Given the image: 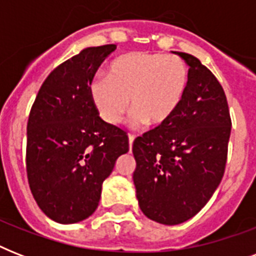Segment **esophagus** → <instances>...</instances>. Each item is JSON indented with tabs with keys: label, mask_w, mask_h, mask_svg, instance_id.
Here are the masks:
<instances>
[{
	"label": "esophagus",
	"mask_w": 256,
	"mask_h": 256,
	"mask_svg": "<svg viewBox=\"0 0 256 256\" xmlns=\"http://www.w3.org/2000/svg\"><path fill=\"white\" fill-rule=\"evenodd\" d=\"M132 142H134V136H128V148H132Z\"/></svg>",
	"instance_id": "esophagus-1"
}]
</instances>
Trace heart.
Here are the masks:
<instances>
[{
    "label": "heart",
    "instance_id": "heart-1",
    "mask_svg": "<svg viewBox=\"0 0 256 256\" xmlns=\"http://www.w3.org/2000/svg\"><path fill=\"white\" fill-rule=\"evenodd\" d=\"M188 86V69L180 58L148 52L124 54L112 62L108 76L100 74L88 86L100 120L116 126L130 106L136 126H162L182 104Z\"/></svg>",
    "mask_w": 256,
    "mask_h": 256
}]
</instances>
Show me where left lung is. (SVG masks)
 Returning <instances> with one entry per match:
<instances>
[{"label":"left lung","instance_id":"obj_1","mask_svg":"<svg viewBox=\"0 0 256 256\" xmlns=\"http://www.w3.org/2000/svg\"><path fill=\"white\" fill-rule=\"evenodd\" d=\"M188 65L182 104L162 126L132 144L136 199L148 219L174 226L206 204L224 174L231 118L226 94L198 58L174 52Z\"/></svg>","mask_w":256,"mask_h":256}]
</instances>
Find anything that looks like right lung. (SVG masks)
Instances as JSON below:
<instances>
[{
	"label": "right lung",
	"instance_id": "1",
	"mask_svg": "<svg viewBox=\"0 0 256 256\" xmlns=\"http://www.w3.org/2000/svg\"><path fill=\"white\" fill-rule=\"evenodd\" d=\"M116 45L86 48L49 74L28 120L26 171L46 216L62 224L96 210L102 183L128 152L124 130L100 120L88 86Z\"/></svg>",
	"mask_w": 256,
	"mask_h": 256
}]
</instances>
